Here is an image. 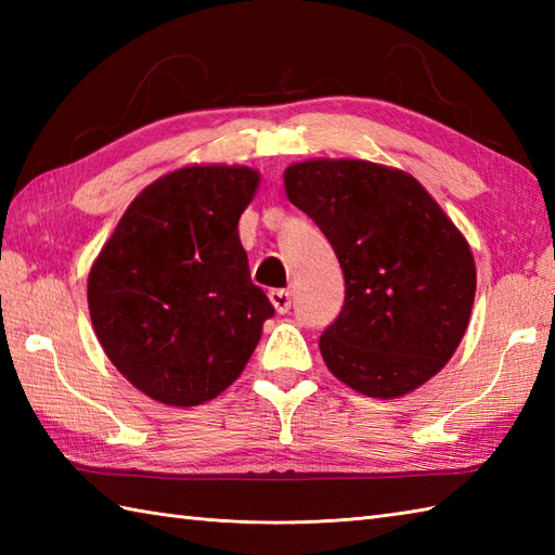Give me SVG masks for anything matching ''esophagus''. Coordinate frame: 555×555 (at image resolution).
<instances>
[{"instance_id":"obj_1","label":"esophagus","mask_w":555,"mask_h":555,"mask_svg":"<svg viewBox=\"0 0 555 555\" xmlns=\"http://www.w3.org/2000/svg\"><path fill=\"white\" fill-rule=\"evenodd\" d=\"M269 300H271V305H274V310H276L279 314H286V312L291 310V302H293L291 291H286V288L271 291V293H269Z\"/></svg>"}]
</instances>
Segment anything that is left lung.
<instances>
[{"label":"left lung","instance_id":"8db88e82","mask_svg":"<svg viewBox=\"0 0 555 555\" xmlns=\"http://www.w3.org/2000/svg\"><path fill=\"white\" fill-rule=\"evenodd\" d=\"M284 185L344 269V310L320 338L328 372L382 400L427 384L473 314L477 269L465 235L415 176L384 164L296 162Z\"/></svg>","mask_w":555,"mask_h":555}]
</instances>
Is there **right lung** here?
Instances as JSON below:
<instances>
[{"label": "right lung", "mask_w": 555, "mask_h": 555, "mask_svg": "<svg viewBox=\"0 0 555 555\" xmlns=\"http://www.w3.org/2000/svg\"><path fill=\"white\" fill-rule=\"evenodd\" d=\"M259 171L188 164L138 193L88 274L112 364L164 405H203L238 379L274 314L250 281L238 219Z\"/></svg>", "instance_id": "1"}]
</instances>
